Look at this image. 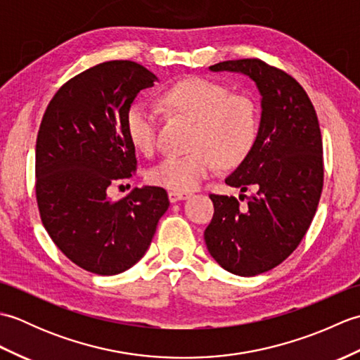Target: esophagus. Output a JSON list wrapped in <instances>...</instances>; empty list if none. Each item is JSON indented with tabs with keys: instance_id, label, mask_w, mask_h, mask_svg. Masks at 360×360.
Returning a JSON list of instances; mask_svg holds the SVG:
<instances>
[{
	"instance_id": "obj_1",
	"label": "esophagus",
	"mask_w": 360,
	"mask_h": 360,
	"mask_svg": "<svg viewBox=\"0 0 360 360\" xmlns=\"http://www.w3.org/2000/svg\"><path fill=\"white\" fill-rule=\"evenodd\" d=\"M190 195L192 193H186V192H168V200H170V202H178V201H184L187 200V198H190Z\"/></svg>"
}]
</instances>
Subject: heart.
Here are the masks:
<instances>
[{
    "instance_id": "heart-1",
    "label": "heart",
    "mask_w": 360,
    "mask_h": 360,
    "mask_svg": "<svg viewBox=\"0 0 360 360\" xmlns=\"http://www.w3.org/2000/svg\"><path fill=\"white\" fill-rule=\"evenodd\" d=\"M165 108L195 120L188 155H172L148 172L151 184L173 192H192L215 172L243 162L258 136V111L246 96L231 94L224 85L202 77L184 79L160 96ZM125 128L133 147L151 155L156 148L158 112L147 102L129 106Z\"/></svg>"
}]
</instances>
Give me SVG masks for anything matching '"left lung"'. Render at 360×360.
<instances>
[{"mask_svg": "<svg viewBox=\"0 0 360 360\" xmlns=\"http://www.w3.org/2000/svg\"><path fill=\"white\" fill-rule=\"evenodd\" d=\"M212 72L243 74L259 94L258 136L226 184L257 190L240 209L235 196L210 195L215 213L204 232L209 254L240 277L271 271L300 244L323 187V145L317 114L300 83L257 58L227 60Z\"/></svg>", "mask_w": 360, "mask_h": 360, "instance_id": "8db88e82", "label": "left lung"}]
</instances>
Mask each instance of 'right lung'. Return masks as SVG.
Here are the masks:
<instances>
[{"label": "right lung", "instance_id": "1", "mask_svg": "<svg viewBox=\"0 0 360 360\" xmlns=\"http://www.w3.org/2000/svg\"><path fill=\"white\" fill-rule=\"evenodd\" d=\"M158 77L129 60H112L66 82L52 97L35 148V192L43 226L82 269L116 275L150 248L170 201L160 187L133 188L112 201L108 187L136 170L125 116Z\"/></svg>", "mask_w": 360, "mask_h": 360}]
</instances>
